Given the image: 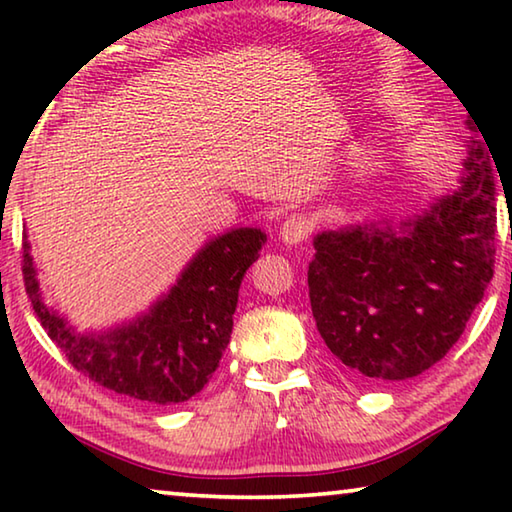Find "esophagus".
I'll return each mask as SVG.
<instances>
[{
	"label": "esophagus",
	"instance_id": "esophagus-1",
	"mask_svg": "<svg viewBox=\"0 0 512 512\" xmlns=\"http://www.w3.org/2000/svg\"><path fill=\"white\" fill-rule=\"evenodd\" d=\"M309 232H311V221L307 219V216L291 214L289 219L282 223L280 237H282L284 244L296 246V244H302V241L309 237Z\"/></svg>",
	"mask_w": 512,
	"mask_h": 512
}]
</instances>
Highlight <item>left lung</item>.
I'll return each instance as SVG.
<instances>
[{
  "label": "left lung",
  "instance_id": "left-lung-1",
  "mask_svg": "<svg viewBox=\"0 0 512 512\" xmlns=\"http://www.w3.org/2000/svg\"><path fill=\"white\" fill-rule=\"evenodd\" d=\"M474 119V117H472ZM465 124L476 133V121ZM458 187L393 228L350 225L314 237L309 300L316 327L350 375H422L461 339L495 268V164L467 140Z\"/></svg>",
  "mask_w": 512,
  "mask_h": 512
}]
</instances>
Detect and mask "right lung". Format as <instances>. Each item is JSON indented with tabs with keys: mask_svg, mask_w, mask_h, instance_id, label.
Masks as SVG:
<instances>
[{
	"mask_svg": "<svg viewBox=\"0 0 512 512\" xmlns=\"http://www.w3.org/2000/svg\"><path fill=\"white\" fill-rule=\"evenodd\" d=\"M264 244L259 228H235L210 239L146 314L101 334L76 332L45 305L27 239L24 287L49 339L85 377L135 400L178 404L201 393L219 368L241 280Z\"/></svg>",
	"mask_w": 512,
	"mask_h": 512,
	"instance_id": "1",
	"label": "right lung"
}]
</instances>
